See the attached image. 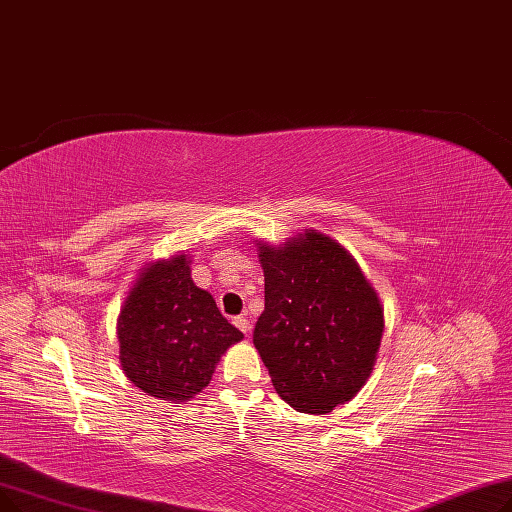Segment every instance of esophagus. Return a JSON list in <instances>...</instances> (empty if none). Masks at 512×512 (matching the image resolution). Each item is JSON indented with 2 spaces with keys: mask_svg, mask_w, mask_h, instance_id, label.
Listing matches in <instances>:
<instances>
[{
  "mask_svg": "<svg viewBox=\"0 0 512 512\" xmlns=\"http://www.w3.org/2000/svg\"><path fill=\"white\" fill-rule=\"evenodd\" d=\"M233 325L239 329V331H243V333H250V321L246 319V316H235L233 319Z\"/></svg>",
  "mask_w": 512,
  "mask_h": 512,
  "instance_id": "obj_1",
  "label": "esophagus"
}]
</instances>
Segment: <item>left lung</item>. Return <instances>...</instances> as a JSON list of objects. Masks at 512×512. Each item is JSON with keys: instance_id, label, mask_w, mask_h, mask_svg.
<instances>
[{"instance_id": "8db88e82", "label": "left lung", "mask_w": 512, "mask_h": 512, "mask_svg": "<svg viewBox=\"0 0 512 512\" xmlns=\"http://www.w3.org/2000/svg\"><path fill=\"white\" fill-rule=\"evenodd\" d=\"M264 310L254 346L277 394L325 415L352 400L375 367L383 306L346 248L306 229L281 248L258 241Z\"/></svg>"}]
</instances>
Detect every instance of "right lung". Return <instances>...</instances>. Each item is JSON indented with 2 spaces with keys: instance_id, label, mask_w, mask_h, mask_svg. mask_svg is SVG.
Returning <instances> with one entry per match:
<instances>
[{
  "instance_id": "1",
  "label": "right lung",
  "mask_w": 512,
  "mask_h": 512,
  "mask_svg": "<svg viewBox=\"0 0 512 512\" xmlns=\"http://www.w3.org/2000/svg\"><path fill=\"white\" fill-rule=\"evenodd\" d=\"M189 262L177 254L145 266L116 323L120 367L129 381L175 404L202 392L216 362L243 337L193 283Z\"/></svg>"
}]
</instances>
